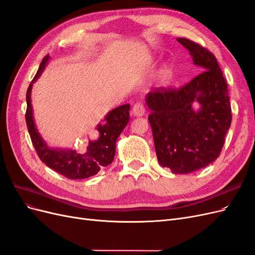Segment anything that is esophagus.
Returning <instances> with one entry per match:
<instances>
[{"label":"esophagus","mask_w":255,"mask_h":255,"mask_svg":"<svg viewBox=\"0 0 255 255\" xmlns=\"http://www.w3.org/2000/svg\"><path fill=\"white\" fill-rule=\"evenodd\" d=\"M132 115L135 116V117H141V116L144 115V107L141 103H136L134 104L133 109H132Z\"/></svg>","instance_id":"esophagus-1"}]
</instances>
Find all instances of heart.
<instances>
[{"label": "heart", "mask_w": 255, "mask_h": 255, "mask_svg": "<svg viewBox=\"0 0 255 255\" xmlns=\"http://www.w3.org/2000/svg\"><path fill=\"white\" fill-rule=\"evenodd\" d=\"M173 74V70L170 66H166L163 69H161L159 72V83L161 85H166L169 83V81L171 80Z\"/></svg>", "instance_id": "b5f03b06"}]
</instances>
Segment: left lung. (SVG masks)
Returning <instances> with one entry per match:
<instances>
[{
	"label": "left lung",
	"instance_id": "left-lung-1",
	"mask_svg": "<svg viewBox=\"0 0 255 255\" xmlns=\"http://www.w3.org/2000/svg\"><path fill=\"white\" fill-rule=\"evenodd\" d=\"M203 72L185 86L155 88L145 97L158 163L172 173H190L219 156L231 127L228 85L217 59L201 45L177 38ZM196 102L200 109L195 111Z\"/></svg>",
	"mask_w": 255,
	"mask_h": 255
}]
</instances>
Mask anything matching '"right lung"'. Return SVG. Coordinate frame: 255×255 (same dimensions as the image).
Instances as JSON below:
<instances>
[{
	"label": "right lung",
	"instance_id": "add662e5",
	"mask_svg": "<svg viewBox=\"0 0 255 255\" xmlns=\"http://www.w3.org/2000/svg\"><path fill=\"white\" fill-rule=\"evenodd\" d=\"M49 58V55H47L42 59L39 69L26 91L27 109L25 120L30 139L38 156L49 168L68 179H86L97 174L101 168L113 163L116 152V141L129 120V104L116 107L105 116L104 123L100 122L97 127L99 138L97 140H89L87 150L83 154L71 149L51 148L38 132L33 117L32 103H30L33 84L39 79Z\"/></svg>",
	"mask_w": 255,
	"mask_h": 255
}]
</instances>
